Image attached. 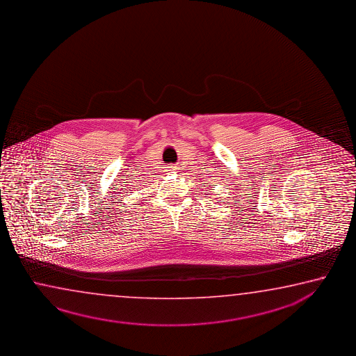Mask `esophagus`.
I'll use <instances>...</instances> for the list:
<instances>
[{"instance_id":"34e87169","label":"esophagus","mask_w":356,"mask_h":356,"mask_svg":"<svg viewBox=\"0 0 356 356\" xmlns=\"http://www.w3.org/2000/svg\"><path fill=\"white\" fill-rule=\"evenodd\" d=\"M170 168H172L170 169V170H173V168H175V167H170Z\"/></svg>"}]
</instances>
